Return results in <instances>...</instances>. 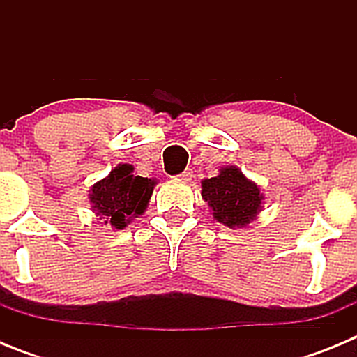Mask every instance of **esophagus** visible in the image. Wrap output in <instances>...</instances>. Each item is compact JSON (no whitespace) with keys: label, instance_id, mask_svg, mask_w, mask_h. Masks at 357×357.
Returning <instances> with one entry per match:
<instances>
[{"label":"esophagus","instance_id":"obj_1","mask_svg":"<svg viewBox=\"0 0 357 357\" xmlns=\"http://www.w3.org/2000/svg\"><path fill=\"white\" fill-rule=\"evenodd\" d=\"M193 178V172L191 169H185V172H182L181 175L176 176V181H181V182H189Z\"/></svg>","mask_w":357,"mask_h":357}]
</instances>
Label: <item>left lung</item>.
<instances>
[{
    "label": "left lung",
    "mask_w": 357,
    "mask_h": 357,
    "mask_svg": "<svg viewBox=\"0 0 357 357\" xmlns=\"http://www.w3.org/2000/svg\"><path fill=\"white\" fill-rule=\"evenodd\" d=\"M202 198L213 218L229 229L250 225L264 204V195L254 181L243 175L238 166H222L213 178L202 181Z\"/></svg>",
    "instance_id": "left-lung-1"
}]
</instances>
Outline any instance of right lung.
<instances>
[{
    "label": "right lung",
    "instance_id": "1",
    "mask_svg": "<svg viewBox=\"0 0 357 357\" xmlns=\"http://www.w3.org/2000/svg\"><path fill=\"white\" fill-rule=\"evenodd\" d=\"M155 184V178L134 175L132 164H118L105 178L91 185V209L105 225L121 230L144 214Z\"/></svg>",
    "mask_w": 357,
    "mask_h": 357
}]
</instances>
